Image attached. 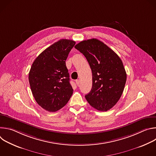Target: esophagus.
<instances>
[{
	"label": "esophagus",
	"mask_w": 156,
	"mask_h": 156,
	"mask_svg": "<svg viewBox=\"0 0 156 156\" xmlns=\"http://www.w3.org/2000/svg\"><path fill=\"white\" fill-rule=\"evenodd\" d=\"M75 82H76V84L77 86H78L80 84V81L79 80H76Z\"/></svg>",
	"instance_id": "34e87169"
}]
</instances>
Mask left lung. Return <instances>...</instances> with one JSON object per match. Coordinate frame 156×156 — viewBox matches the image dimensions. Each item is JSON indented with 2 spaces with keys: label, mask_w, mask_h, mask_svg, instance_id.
Listing matches in <instances>:
<instances>
[{
  "label": "left lung",
  "mask_w": 156,
  "mask_h": 156,
  "mask_svg": "<svg viewBox=\"0 0 156 156\" xmlns=\"http://www.w3.org/2000/svg\"><path fill=\"white\" fill-rule=\"evenodd\" d=\"M87 59L93 74L91 91L85 98L93 107L107 111L120 99L126 73L119 55L97 39L83 41L75 46Z\"/></svg>",
  "instance_id": "1"
}]
</instances>
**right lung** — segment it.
<instances>
[{"label":"right lung","instance_id":"1","mask_svg":"<svg viewBox=\"0 0 156 156\" xmlns=\"http://www.w3.org/2000/svg\"><path fill=\"white\" fill-rule=\"evenodd\" d=\"M75 43L60 39L41 52L32 64L28 78L33 95L49 112L62 108L73 94L65 60Z\"/></svg>","mask_w":156,"mask_h":156}]
</instances>
